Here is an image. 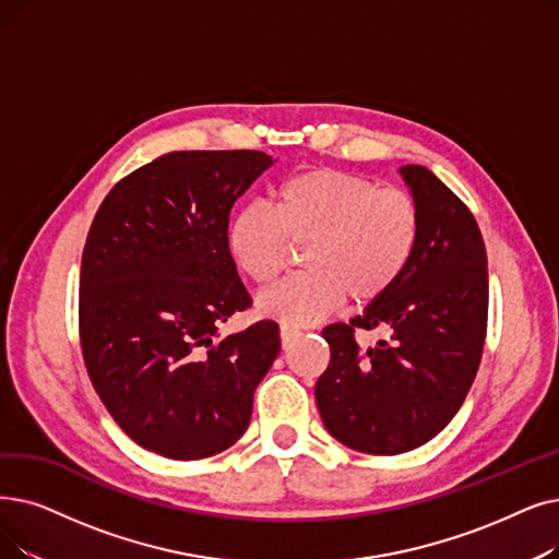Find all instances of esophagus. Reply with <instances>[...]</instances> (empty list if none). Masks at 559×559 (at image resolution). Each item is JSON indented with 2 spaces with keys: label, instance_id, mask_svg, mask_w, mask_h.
<instances>
[{
  "label": "esophagus",
  "instance_id": "obj_1",
  "mask_svg": "<svg viewBox=\"0 0 559 559\" xmlns=\"http://www.w3.org/2000/svg\"><path fill=\"white\" fill-rule=\"evenodd\" d=\"M301 335V331L293 324H281V343H283V349H287L289 345L295 343V340Z\"/></svg>",
  "mask_w": 559,
  "mask_h": 559
}]
</instances>
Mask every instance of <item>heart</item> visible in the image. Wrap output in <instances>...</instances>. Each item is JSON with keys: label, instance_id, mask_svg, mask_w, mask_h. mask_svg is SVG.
<instances>
[{"label": "heart", "instance_id": "heart-1", "mask_svg": "<svg viewBox=\"0 0 559 559\" xmlns=\"http://www.w3.org/2000/svg\"><path fill=\"white\" fill-rule=\"evenodd\" d=\"M418 239L420 207L406 189L337 168L283 180L272 207L249 203L228 226V249L258 285L276 283L293 247H304L306 272L258 301L264 318L287 324L320 322L347 295L354 304L383 297L406 272Z\"/></svg>", "mask_w": 559, "mask_h": 559}]
</instances>
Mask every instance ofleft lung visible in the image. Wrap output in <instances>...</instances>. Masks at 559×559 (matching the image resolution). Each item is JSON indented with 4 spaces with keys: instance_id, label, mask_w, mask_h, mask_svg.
<instances>
[{
    "instance_id": "left-lung-1",
    "label": "left lung",
    "mask_w": 559,
    "mask_h": 559,
    "mask_svg": "<svg viewBox=\"0 0 559 559\" xmlns=\"http://www.w3.org/2000/svg\"><path fill=\"white\" fill-rule=\"evenodd\" d=\"M402 176L420 207V239L402 278L349 324L322 331L331 360L314 385L333 439L366 454H402L433 439L475 381L489 314L487 249L473 212L429 168ZM386 337L370 350L356 330Z\"/></svg>"
}]
</instances>
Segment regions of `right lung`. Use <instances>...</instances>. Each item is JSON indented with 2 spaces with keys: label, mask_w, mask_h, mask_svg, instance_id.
<instances>
[{
  "label": "right lung",
  "mask_w": 559,
  "mask_h": 559,
  "mask_svg": "<svg viewBox=\"0 0 559 559\" xmlns=\"http://www.w3.org/2000/svg\"><path fill=\"white\" fill-rule=\"evenodd\" d=\"M272 166L260 151H178L107 193L80 274V343L95 393L130 439L197 461L247 431L253 393L281 352L260 320L216 340L251 308L228 249L235 201Z\"/></svg>",
  "instance_id": "obj_1"
}]
</instances>
